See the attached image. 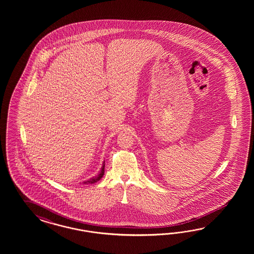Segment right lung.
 Returning <instances> with one entry per match:
<instances>
[{
    "mask_svg": "<svg viewBox=\"0 0 254 254\" xmlns=\"http://www.w3.org/2000/svg\"><path fill=\"white\" fill-rule=\"evenodd\" d=\"M104 167H105V161L103 162V164H102V167H101V169H100V173L96 177H93L91 179H89V180H87V181H85L83 184L84 185H92V184L99 182L100 179L102 178V176L104 175Z\"/></svg>",
    "mask_w": 254,
    "mask_h": 254,
    "instance_id": "add662e5",
    "label": "right lung"
}]
</instances>
